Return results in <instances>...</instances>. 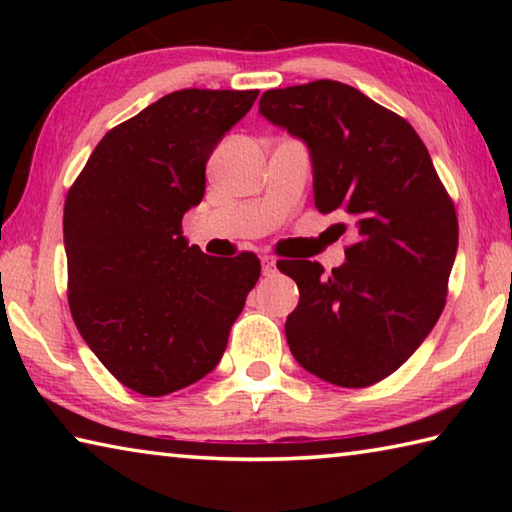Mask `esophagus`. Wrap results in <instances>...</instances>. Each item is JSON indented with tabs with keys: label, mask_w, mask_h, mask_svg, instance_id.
<instances>
[{
	"label": "esophagus",
	"mask_w": 512,
	"mask_h": 512,
	"mask_svg": "<svg viewBox=\"0 0 512 512\" xmlns=\"http://www.w3.org/2000/svg\"><path fill=\"white\" fill-rule=\"evenodd\" d=\"M262 273L264 275H273L275 273V257L262 255Z\"/></svg>",
	"instance_id": "esophagus-1"
}]
</instances>
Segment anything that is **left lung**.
<instances>
[{
	"mask_svg": "<svg viewBox=\"0 0 512 512\" xmlns=\"http://www.w3.org/2000/svg\"><path fill=\"white\" fill-rule=\"evenodd\" d=\"M259 112L305 140L318 212L350 230L332 273L309 259L277 268L296 280L287 318L291 354L311 375L363 388L402 366L438 323L458 248L452 196L404 117L352 85L311 81L268 90Z\"/></svg>",
	"mask_w": 512,
	"mask_h": 512,
	"instance_id": "obj_1",
	"label": "left lung"
}]
</instances>
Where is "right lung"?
<instances>
[{"mask_svg":"<svg viewBox=\"0 0 512 512\" xmlns=\"http://www.w3.org/2000/svg\"><path fill=\"white\" fill-rule=\"evenodd\" d=\"M259 90H178L112 128L69 187L67 302L97 359L162 397L221 361L262 264L187 246L183 214L205 194L214 146Z\"/></svg>","mask_w":512,"mask_h":512,"instance_id":"obj_1","label":"right lung"}]
</instances>
